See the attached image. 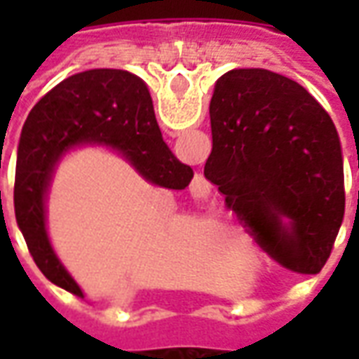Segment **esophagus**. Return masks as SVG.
<instances>
[{"label": "esophagus", "instance_id": "1", "mask_svg": "<svg viewBox=\"0 0 359 359\" xmlns=\"http://www.w3.org/2000/svg\"><path fill=\"white\" fill-rule=\"evenodd\" d=\"M210 192H211V184L208 180L203 179V177H196L192 180V184H190V194L194 200H208L210 198Z\"/></svg>", "mask_w": 359, "mask_h": 359}]
</instances>
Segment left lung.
I'll return each mask as SVG.
<instances>
[{
  "label": "left lung",
  "instance_id": "1",
  "mask_svg": "<svg viewBox=\"0 0 359 359\" xmlns=\"http://www.w3.org/2000/svg\"><path fill=\"white\" fill-rule=\"evenodd\" d=\"M210 117L205 179L273 259L319 273L344 217L342 148L329 113L283 74L233 69L215 84Z\"/></svg>",
  "mask_w": 359,
  "mask_h": 359
}]
</instances>
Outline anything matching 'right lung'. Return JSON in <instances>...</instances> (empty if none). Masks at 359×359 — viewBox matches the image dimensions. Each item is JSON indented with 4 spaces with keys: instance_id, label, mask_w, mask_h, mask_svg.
<instances>
[{
    "instance_id": "1",
    "label": "right lung",
    "mask_w": 359,
    "mask_h": 359,
    "mask_svg": "<svg viewBox=\"0 0 359 359\" xmlns=\"http://www.w3.org/2000/svg\"><path fill=\"white\" fill-rule=\"evenodd\" d=\"M81 144L117 149L157 187L182 190L194 171L167 148L146 84L128 71L92 69L73 74L36 103L22 126L17 151L15 217L46 278L84 298L55 256L46 231V194L55 163Z\"/></svg>"
}]
</instances>
